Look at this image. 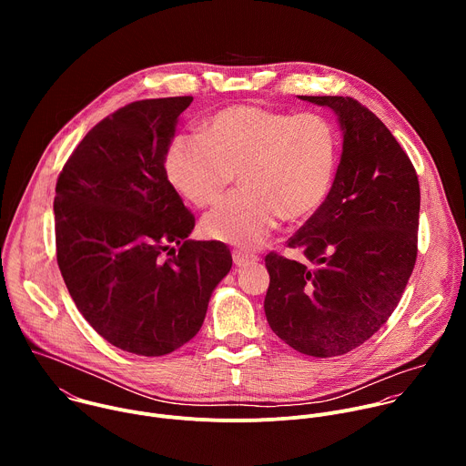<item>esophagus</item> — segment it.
Returning <instances> with one entry per match:
<instances>
[{
    "mask_svg": "<svg viewBox=\"0 0 466 466\" xmlns=\"http://www.w3.org/2000/svg\"><path fill=\"white\" fill-rule=\"evenodd\" d=\"M232 259H234V263H236V268H248V265L256 263L259 258L254 256V254L243 252V250H234V252H232Z\"/></svg>",
    "mask_w": 466,
    "mask_h": 466,
    "instance_id": "obj_1",
    "label": "esophagus"
}]
</instances>
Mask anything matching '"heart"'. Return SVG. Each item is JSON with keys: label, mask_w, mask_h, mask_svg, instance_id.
<instances>
[{"label": "heart", "mask_w": 466, "mask_h": 466, "mask_svg": "<svg viewBox=\"0 0 466 466\" xmlns=\"http://www.w3.org/2000/svg\"><path fill=\"white\" fill-rule=\"evenodd\" d=\"M339 166V135L328 117L256 105L223 108L203 135H182L166 157L171 184L205 208L219 201L239 173L241 191L201 221L205 238L241 248L259 247L280 218L304 221L326 201Z\"/></svg>", "instance_id": "obj_1"}]
</instances>
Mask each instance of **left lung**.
Masks as SVG:
<instances>
[{
    "mask_svg": "<svg viewBox=\"0 0 466 466\" xmlns=\"http://www.w3.org/2000/svg\"><path fill=\"white\" fill-rule=\"evenodd\" d=\"M336 112L343 153L324 205L289 238L315 265L271 252L265 317L291 349L341 356L385 324L417 259L420 187L390 130L361 103L341 96H299Z\"/></svg>",
    "mask_w": 466,
    "mask_h": 466,
    "instance_id": "1",
    "label": "left lung"
}]
</instances>
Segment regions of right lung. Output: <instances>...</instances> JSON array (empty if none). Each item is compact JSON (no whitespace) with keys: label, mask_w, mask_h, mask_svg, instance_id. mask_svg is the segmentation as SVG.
<instances>
[{"label":"right lung","mask_w":466,"mask_h":466,"mask_svg":"<svg viewBox=\"0 0 466 466\" xmlns=\"http://www.w3.org/2000/svg\"><path fill=\"white\" fill-rule=\"evenodd\" d=\"M191 96L135 101L99 121L62 167L56 261L77 309L110 345L164 356L203 326L232 256L187 239L195 218L166 157Z\"/></svg>","instance_id":"right-lung-1"}]
</instances>
